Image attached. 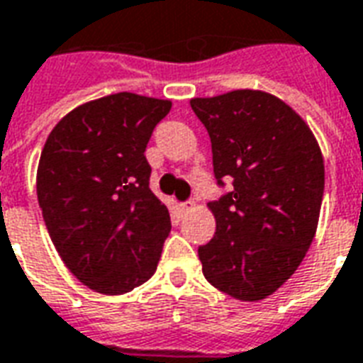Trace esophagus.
<instances>
[{"mask_svg": "<svg viewBox=\"0 0 363 363\" xmlns=\"http://www.w3.org/2000/svg\"><path fill=\"white\" fill-rule=\"evenodd\" d=\"M192 208H194V200H189V202H184V204H181L182 212H189V210H192Z\"/></svg>", "mask_w": 363, "mask_h": 363, "instance_id": "obj_1", "label": "esophagus"}]
</instances>
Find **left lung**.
Wrapping results in <instances>:
<instances>
[{
	"mask_svg": "<svg viewBox=\"0 0 363 363\" xmlns=\"http://www.w3.org/2000/svg\"><path fill=\"white\" fill-rule=\"evenodd\" d=\"M190 106L212 142L213 174L233 189L210 202L216 235L198 247L206 280L264 299L301 264L319 223L325 163L303 118L278 96L237 89Z\"/></svg>",
	"mask_w": 363,
	"mask_h": 363,
	"instance_id": "left-lung-1",
	"label": "left lung"
}]
</instances>
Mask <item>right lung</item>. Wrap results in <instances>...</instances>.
Listing matches in <instances>:
<instances>
[{
  "label": "right lung",
  "instance_id": "right-lung-1",
  "mask_svg": "<svg viewBox=\"0 0 363 363\" xmlns=\"http://www.w3.org/2000/svg\"><path fill=\"white\" fill-rule=\"evenodd\" d=\"M171 101L116 93L77 106L44 143L36 194L56 251L75 278L104 296L155 272L171 231L150 189L145 147Z\"/></svg>",
  "mask_w": 363,
  "mask_h": 363
}]
</instances>
